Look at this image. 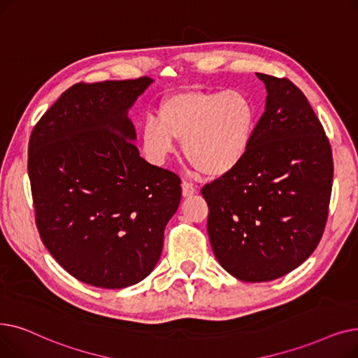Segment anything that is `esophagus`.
Returning a JSON list of instances; mask_svg holds the SVG:
<instances>
[{
    "label": "esophagus",
    "mask_w": 358,
    "mask_h": 358,
    "mask_svg": "<svg viewBox=\"0 0 358 358\" xmlns=\"http://www.w3.org/2000/svg\"><path fill=\"white\" fill-rule=\"evenodd\" d=\"M195 194H196V189L194 188L192 183L182 182V195H183V198H191Z\"/></svg>",
    "instance_id": "esophagus-1"
}]
</instances>
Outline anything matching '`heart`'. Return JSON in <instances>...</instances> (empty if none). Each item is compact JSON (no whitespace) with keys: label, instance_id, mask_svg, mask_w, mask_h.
I'll use <instances>...</instances> for the list:
<instances>
[{"label":"heart","instance_id":"1","mask_svg":"<svg viewBox=\"0 0 358 358\" xmlns=\"http://www.w3.org/2000/svg\"><path fill=\"white\" fill-rule=\"evenodd\" d=\"M257 125V106L241 90H183L163 99L157 119L143 122L141 147L151 164L162 166L179 140L194 169L218 178L245 160Z\"/></svg>","mask_w":358,"mask_h":358}]
</instances>
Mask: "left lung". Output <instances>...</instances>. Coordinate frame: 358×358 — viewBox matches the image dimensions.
Returning <instances> with one entry per match:
<instances>
[{"mask_svg": "<svg viewBox=\"0 0 358 358\" xmlns=\"http://www.w3.org/2000/svg\"><path fill=\"white\" fill-rule=\"evenodd\" d=\"M257 76L266 101L248 156L201 189L215 258L246 282L280 278L310 257L334 179L331 145L308 99L290 80Z\"/></svg>", "mask_w": 358, "mask_h": 358, "instance_id": "1", "label": "left lung"}]
</instances>
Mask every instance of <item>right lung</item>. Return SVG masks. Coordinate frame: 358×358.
I'll list each match as a JSON object with an SVG mask.
<instances>
[{
	"label": "right lung",
	"instance_id": "add662e5",
	"mask_svg": "<svg viewBox=\"0 0 358 358\" xmlns=\"http://www.w3.org/2000/svg\"><path fill=\"white\" fill-rule=\"evenodd\" d=\"M152 80L78 83L33 128L29 178L41 239L77 280L125 288L155 269L180 179L140 157L128 110Z\"/></svg>",
	"mask_w": 358,
	"mask_h": 358
}]
</instances>
